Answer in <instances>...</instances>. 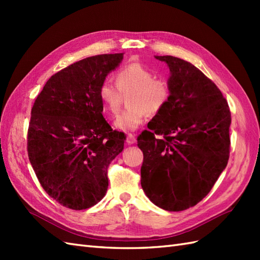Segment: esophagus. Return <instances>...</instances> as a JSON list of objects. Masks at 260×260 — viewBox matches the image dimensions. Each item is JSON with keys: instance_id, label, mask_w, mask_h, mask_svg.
<instances>
[{"instance_id": "34e87169", "label": "esophagus", "mask_w": 260, "mask_h": 260, "mask_svg": "<svg viewBox=\"0 0 260 260\" xmlns=\"http://www.w3.org/2000/svg\"><path fill=\"white\" fill-rule=\"evenodd\" d=\"M126 142H127V144H129V145L134 144V143L136 142V137L133 134H128V135H127Z\"/></svg>"}]
</instances>
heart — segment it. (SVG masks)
I'll return each mask as SVG.
<instances>
[{
  "label": "heart",
  "mask_w": 260,
  "mask_h": 260,
  "mask_svg": "<svg viewBox=\"0 0 260 260\" xmlns=\"http://www.w3.org/2000/svg\"><path fill=\"white\" fill-rule=\"evenodd\" d=\"M117 85L105 79L99 87V98L105 112L115 116L119 112L123 96H129L127 106L114 121L116 129L134 132L144 124L147 113L156 115L167 106L171 97L169 82L155 78L153 71L141 63H131L116 75Z\"/></svg>",
  "instance_id": "obj_1"
}]
</instances>
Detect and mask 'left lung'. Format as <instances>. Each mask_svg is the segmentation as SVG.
I'll return each mask as SVG.
<instances>
[{
  "mask_svg": "<svg viewBox=\"0 0 260 260\" xmlns=\"http://www.w3.org/2000/svg\"><path fill=\"white\" fill-rule=\"evenodd\" d=\"M155 58L170 69L171 97L137 137L144 154L141 185L155 206L182 211L200 202L227 167L231 114L219 88L196 66Z\"/></svg>",
  "mask_w": 260,
  "mask_h": 260,
  "instance_id": "obj_1",
  "label": "left lung"
}]
</instances>
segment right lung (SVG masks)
<instances>
[{
  "label": "right lung",
  "instance_id": "right-lung-1",
  "mask_svg": "<svg viewBox=\"0 0 260 260\" xmlns=\"http://www.w3.org/2000/svg\"><path fill=\"white\" fill-rule=\"evenodd\" d=\"M124 53L99 54L51 76L31 110L27 155L43 189L63 207L84 210L106 194L107 169L125 136L103 116L99 87Z\"/></svg>",
  "mask_w": 260,
  "mask_h": 260
}]
</instances>
